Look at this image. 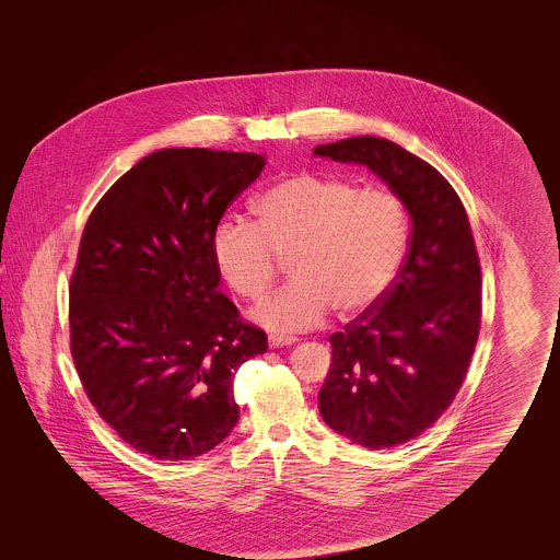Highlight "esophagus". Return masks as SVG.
Returning <instances> with one entry per match:
<instances>
[{
  "instance_id": "1",
  "label": "esophagus",
  "mask_w": 560,
  "mask_h": 560,
  "mask_svg": "<svg viewBox=\"0 0 560 560\" xmlns=\"http://www.w3.org/2000/svg\"><path fill=\"white\" fill-rule=\"evenodd\" d=\"M293 342H295V338L288 334H270L268 336V347L270 348L290 347Z\"/></svg>"
}]
</instances>
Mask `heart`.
Wrapping results in <instances>:
<instances>
[{
    "label": "heart",
    "instance_id": "obj_1",
    "mask_svg": "<svg viewBox=\"0 0 560 560\" xmlns=\"http://www.w3.org/2000/svg\"><path fill=\"white\" fill-rule=\"evenodd\" d=\"M254 215L256 224L218 222L213 265L241 298L262 300L290 256L292 281L254 313L270 329H311L331 306L342 319L368 313L405 258L407 213L386 188L298 172L268 187L254 201Z\"/></svg>",
    "mask_w": 560,
    "mask_h": 560
}]
</instances>
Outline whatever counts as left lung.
<instances>
[{
  "instance_id": "8db88e82",
  "label": "left lung",
  "mask_w": 560,
  "mask_h": 560,
  "mask_svg": "<svg viewBox=\"0 0 560 560\" xmlns=\"http://www.w3.org/2000/svg\"><path fill=\"white\" fill-rule=\"evenodd\" d=\"M315 155L368 165L411 218L390 290L329 338L319 393L327 427L370 450L397 447L441 418L468 372L480 329L477 245L452 185L397 142L354 136Z\"/></svg>"
}]
</instances>
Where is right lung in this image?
Listing matches in <instances>:
<instances>
[{
  "label": "right lung",
  "mask_w": 560,
  "mask_h": 560,
  "mask_svg": "<svg viewBox=\"0 0 560 560\" xmlns=\"http://www.w3.org/2000/svg\"><path fill=\"white\" fill-rule=\"evenodd\" d=\"M265 163L161 149L85 222L69 288L71 354L88 399L136 452L190 459L240 420L233 375L267 352V334L218 292L212 235Z\"/></svg>",
  "instance_id": "add662e5"
}]
</instances>
